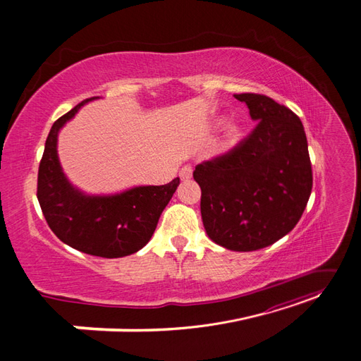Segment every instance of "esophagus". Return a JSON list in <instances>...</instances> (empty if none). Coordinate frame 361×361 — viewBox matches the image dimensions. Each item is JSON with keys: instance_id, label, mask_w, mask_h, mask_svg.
<instances>
[{"instance_id": "esophagus-1", "label": "esophagus", "mask_w": 361, "mask_h": 361, "mask_svg": "<svg viewBox=\"0 0 361 361\" xmlns=\"http://www.w3.org/2000/svg\"><path fill=\"white\" fill-rule=\"evenodd\" d=\"M179 176H180L182 180L191 179V176H192V167H191V166H183V167L179 170Z\"/></svg>"}]
</instances>
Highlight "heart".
I'll use <instances>...</instances> for the list:
<instances>
[{"label": "heart", "instance_id": "obj_1", "mask_svg": "<svg viewBox=\"0 0 361 361\" xmlns=\"http://www.w3.org/2000/svg\"><path fill=\"white\" fill-rule=\"evenodd\" d=\"M221 123V122H218ZM239 138H241V126L235 122H228L223 128V147L224 149H231L233 147Z\"/></svg>", "mask_w": 361, "mask_h": 361}]
</instances>
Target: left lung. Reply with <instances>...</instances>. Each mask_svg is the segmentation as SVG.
I'll return each mask as SVG.
<instances>
[{"label": "left lung", "mask_w": 361, "mask_h": 361, "mask_svg": "<svg viewBox=\"0 0 361 361\" xmlns=\"http://www.w3.org/2000/svg\"><path fill=\"white\" fill-rule=\"evenodd\" d=\"M256 128L228 154L195 167L200 211L212 241L232 251L265 248L297 226L312 192V164L300 117L256 93L235 94Z\"/></svg>", "instance_id": "1"}]
</instances>
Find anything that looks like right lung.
I'll use <instances>...</instances> for the list:
<instances>
[{
  "mask_svg": "<svg viewBox=\"0 0 361 361\" xmlns=\"http://www.w3.org/2000/svg\"><path fill=\"white\" fill-rule=\"evenodd\" d=\"M90 97L52 125L39 166L37 199L56 236L82 253L106 259L123 257L143 248L154 235L159 216L179 185H140L117 194L90 195L78 190L63 173L57 141L60 129Z\"/></svg>",
  "mask_w": 361,
  "mask_h": 361,
  "instance_id": "obj_1",
  "label": "right lung"
}]
</instances>
